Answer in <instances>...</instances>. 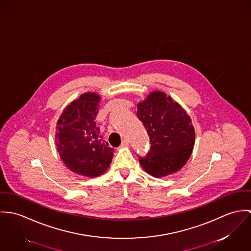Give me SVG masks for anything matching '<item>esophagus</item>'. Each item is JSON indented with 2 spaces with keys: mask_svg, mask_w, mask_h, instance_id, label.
Segmentation results:
<instances>
[{
  "mask_svg": "<svg viewBox=\"0 0 251 251\" xmlns=\"http://www.w3.org/2000/svg\"><path fill=\"white\" fill-rule=\"evenodd\" d=\"M129 145V141L127 140V139H124L123 141H122V143H121V147H126V146H128Z\"/></svg>",
  "mask_w": 251,
  "mask_h": 251,
  "instance_id": "34e87169",
  "label": "esophagus"
}]
</instances>
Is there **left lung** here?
<instances>
[{
	"mask_svg": "<svg viewBox=\"0 0 251 251\" xmlns=\"http://www.w3.org/2000/svg\"><path fill=\"white\" fill-rule=\"evenodd\" d=\"M137 116L150 139V149L139 163L152 176L176 172L189 160L195 145L190 116L166 93H151L138 105Z\"/></svg>",
	"mask_w": 251,
	"mask_h": 251,
	"instance_id": "left-lung-1",
	"label": "left lung"
}]
</instances>
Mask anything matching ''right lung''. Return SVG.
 I'll use <instances>...</instances> for the list:
<instances>
[{
  "mask_svg": "<svg viewBox=\"0 0 251 251\" xmlns=\"http://www.w3.org/2000/svg\"><path fill=\"white\" fill-rule=\"evenodd\" d=\"M99 101L98 94L84 93L64 110L56 125L60 159L73 172L89 177L104 173L113 157V149L96 127Z\"/></svg>",
  "mask_w": 251,
  "mask_h": 251,
  "instance_id": "obj_1",
  "label": "right lung"
}]
</instances>
